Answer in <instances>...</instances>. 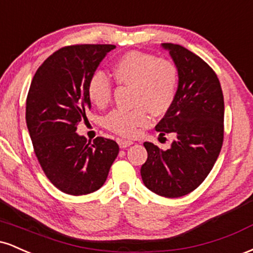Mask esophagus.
Wrapping results in <instances>:
<instances>
[{
	"instance_id": "esophagus-1",
	"label": "esophagus",
	"mask_w": 253,
	"mask_h": 253,
	"mask_svg": "<svg viewBox=\"0 0 253 253\" xmlns=\"http://www.w3.org/2000/svg\"><path fill=\"white\" fill-rule=\"evenodd\" d=\"M118 143H119V146H120L121 149H126V147H128L133 144V141L132 140H124V139H119Z\"/></svg>"
}]
</instances>
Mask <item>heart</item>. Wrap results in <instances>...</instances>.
<instances>
[{"mask_svg": "<svg viewBox=\"0 0 253 253\" xmlns=\"http://www.w3.org/2000/svg\"><path fill=\"white\" fill-rule=\"evenodd\" d=\"M112 75L120 85L130 86L133 109L113 110L104 126L123 136H134L150 123V113L164 115L171 108L178 90V71L172 63L146 52L129 51L113 63ZM86 95L98 108L107 107L113 96L109 78L95 71L86 82Z\"/></svg>", "mask_w": 253, "mask_h": 253, "instance_id": "b5f03b06", "label": "heart"}]
</instances>
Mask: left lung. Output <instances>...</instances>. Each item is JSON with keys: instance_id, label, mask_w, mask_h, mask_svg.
Segmentation results:
<instances>
[{"instance_id": "obj_1", "label": "left lung", "mask_w": 253, "mask_h": 253, "mask_svg": "<svg viewBox=\"0 0 253 253\" xmlns=\"http://www.w3.org/2000/svg\"><path fill=\"white\" fill-rule=\"evenodd\" d=\"M162 46L175 62L178 90L156 130L176 138L167 151L144 143L147 161L140 173L147 189L173 199L195 190L213 169L223 141L225 104L219 78L205 60L181 45Z\"/></svg>"}]
</instances>
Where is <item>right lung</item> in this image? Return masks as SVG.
I'll return each mask as SVG.
<instances>
[{
	"mask_svg": "<svg viewBox=\"0 0 253 253\" xmlns=\"http://www.w3.org/2000/svg\"><path fill=\"white\" fill-rule=\"evenodd\" d=\"M114 45H71L39 66L26 101V123L34 153L52 184L69 195H86L106 182L119 145L76 133L91 103L86 82Z\"/></svg>",
	"mask_w": 253,
	"mask_h": 253,
	"instance_id": "1",
	"label": "right lung"
}]
</instances>
